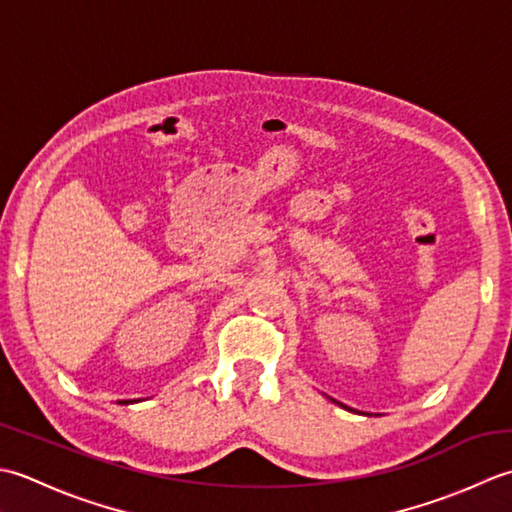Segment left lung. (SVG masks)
Listing matches in <instances>:
<instances>
[{
  "label": "left lung",
  "mask_w": 512,
  "mask_h": 512,
  "mask_svg": "<svg viewBox=\"0 0 512 512\" xmlns=\"http://www.w3.org/2000/svg\"><path fill=\"white\" fill-rule=\"evenodd\" d=\"M340 406H344V404H340ZM344 409H349V406H344Z\"/></svg>",
  "instance_id": "left-lung-1"
}]
</instances>
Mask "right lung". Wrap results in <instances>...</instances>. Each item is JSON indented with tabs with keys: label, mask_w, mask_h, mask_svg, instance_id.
I'll return each instance as SVG.
<instances>
[{
	"label": "right lung",
	"mask_w": 512,
	"mask_h": 512,
	"mask_svg": "<svg viewBox=\"0 0 512 512\" xmlns=\"http://www.w3.org/2000/svg\"><path fill=\"white\" fill-rule=\"evenodd\" d=\"M121 404H128V400H123V402H121Z\"/></svg>",
	"instance_id": "obj_1"
}]
</instances>
